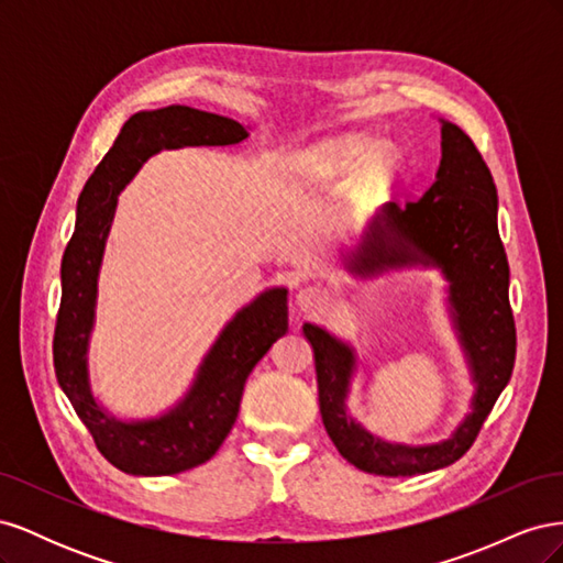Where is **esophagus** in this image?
Instances as JSON below:
<instances>
[{"mask_svg":"<svg viewBox=\"0 0 563 563\" xmlns=\"http://www.w3.org/2000/svg\"><path fill=\"white\" fill-rule=\"evenodd\" d=\"M327 300H329V296L323 294L319 286H305V288H300L298 296H296V302H298V308H300L302 312L321 310L323 305H327Z\"/></svg>","mask_w":563,"mask_h":563,"instance_id":"1","label":"esophagus"}]
</instances>
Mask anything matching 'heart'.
Masks as SVG:
<instances>
[{
    "label": "heart",
    "instance_id": "heart-1",
    "mask_svg": "<svg viewBox=\"0 0 563 563\" xmlns=\"http://www.w3.org/2000/svg\"><path fill=\"white\" fill-rule=\"evenodd\" d=\"M362 168V178L373 190L389 185L399 172L397 152L368 133H350L345 139L323 141L298 157V172L305 180L350 178Z\"/></svg>",
    "mask_w": 563,
    "mask_h": 563
}]
</instances>
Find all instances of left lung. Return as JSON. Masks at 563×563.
Returning <instances> with one entry per match:
<instances>
[{
  "label": "left lung",
  "mask_w": 563,
  "mask_h": 563,
  "mask_svg": "<svg viewBox=\"0 0 563 563\" xmlns=\"http://www.w3.org/2000/svg\"><path fill=\"white\" fill-rule=\"evenodd\" d=\"M439 124L441 159L430 190L406 207L385 203L340 261L362 282L404 269L439 272L474 387L470 411L446 439L430 444H401L373 434L347 406L362 364L356 347L319 323H302L314 352L323 428L347 463L383 476H413L455 463L479 434L515 368L517 333L509 308V265L498 234L496 183L470 135L449 119Z\"/></svg>",
  "instance_id": "left-lung-1"
}]
</instances>
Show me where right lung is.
Returning <instances> with one entry per match:
<instances>
[{"instance_id":"right-lung-1","label":"right lung","mask_w":563,"mask_h":563,"mask_svg":"<svg viewBox=\"0 0 563 563\" xmlns=\"http://www.w3.org/2000/svg\"><path fill=\"white\" fill-rule=\"evenodd\" d=\"M249 135V126L236 119L207 110L187 106L141 110L129 117L77 199L75 234L60 263L54 366L60 389L89 428L98 451L126 474H178L213 457L240 413L249 373L288 331V288L269 286L220 329L192 383L166 411L119 418L96 397L91 385L98 279L119 192L162 150L236 145Z\"/></svg>"}]
</instances>
